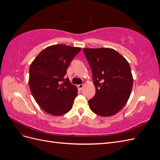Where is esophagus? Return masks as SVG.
<instances>
[{"mask_svg": "<svg viewBox=\"0 0 160 160\" xmlns=\"http://www.w3.org/2000/svg\"><path fill=\"white\" fill-rule=\"evenodd\" d=\"M83 88H84V85H83V84H81V85H78V89L79 90H82Z\"/></svg>", "mask_w": 160, "mask_h": 160, "instance_id": "obj_1", "label": "esophagus"}]
</instances>
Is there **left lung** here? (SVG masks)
I'll return each instance as SVG.
<instances>
[{
  "instance_id": "obj_1",
  "label": "left lung",
  "mask_w": 160,
  "mask_h": 160,
  "mask_svg": "<svg viewBox=\"0 0 160 160\" xmlns=\"http://www.w3.org/2000/svg\"><path fill=\"white\" fill-rule=\"evenodd\" d=\"M83 52L96 90L88 101L89 108L102 117L113 115L127 103L132 93L133 79L129 62L111 48H84Z\"/></svg>"
}]
</instances>
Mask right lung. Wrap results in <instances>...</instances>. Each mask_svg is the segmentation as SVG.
Returning a JSON list of instances; mask_svg holds the SVG:
<instances>
[{"label":"right lung","instance_id":"obj_1","mask_svg":"<svg viewBox=\"0 0 160 160\" xmlns=\"http://www.w3.org/2000/svg\"><path fill=\"white\" fill-rule=\"evenodd\" d=\"M81 50L63 44L51 45L31 64L28 85L34 99L45 112L60 116L71 109L77 88L65 76L71 61Z\"/></svg>","mask_w":160,"mask_h":160}]
</instances>
